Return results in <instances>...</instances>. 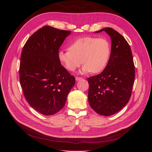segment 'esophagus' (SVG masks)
I'll return each mask as SVG.
<instances>
[{"label": "esophagus", "mask_w": 152, "mask_h": 152, "mask_svg": "<svg viewBox=\"0 0 152 152\" xmlns=\"http://www.w3.org/2000/svg\"><path fill=\"white\" fill-rule=\"evenodd\" d=\"M81 79H82V77H75V80L77 81V80H81Z\"/></svg>", "instance_id": "esophagus-1"}]
</instances>
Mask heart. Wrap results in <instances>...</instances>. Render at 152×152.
<instances>
[{"label": "heart", "mask_w": 152, "mask_h": 152, "mask_svg": "<svg viewBox=\"0 0 152 152\" xmlns=\"http://www.w3.org/2000/svg\"><path fill=\"white\" fill-rule=\"evenodd\" d=\"M111 54V45L105 38L84 37L72 42L66 50H59V60L68 70L73 72L84 63L81 72L97 73L103 71Z\"/></svg>", "instance_id": "obj_1"}]
</instances>
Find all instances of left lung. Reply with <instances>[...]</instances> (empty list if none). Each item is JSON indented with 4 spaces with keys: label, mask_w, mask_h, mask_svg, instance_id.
<instances>
[{
    "label": "left lung",
    "mask_w": 152,
    "mask_h": 152,
    "mask_svg": "<svg viewBox=\"0 0 152 152\" xmlns=\"http://www.w3.org/2000/svg\"><path fill=\"white\" fill-rule=\"evenodd\" d=\"M112 40L111 54L104 70L87 79L88 101L99 115L110 116L120 111L129 101L134 82L135 66L131 48L116 30L104 28Z\"/></svg>",
    "instance_id": "obj_1"
}]
</instances>
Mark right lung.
Segmentation results:
<instances>
[{"label":"right lung","mask_w":152,"mask_h":152,"mask_svg":"<svg viewBox=\"0 0 152 152\" xmlns=\"http://www.w3.org/2000/svg\"><path fill=\"white\" fill-rule=\"evenodd\" d=\"M71 31L44 26L31 35L23 48L20 82L26 102L45 115L65 104L75 78L61 65L59 49Z\"/></svg>","instance_id":"obj_1"}]
</instances>
